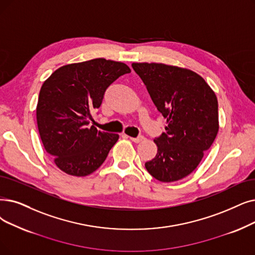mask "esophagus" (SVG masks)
I'll list each match as a JSON object with an SVG mask.
<instances>
[{
  "mask_svg": "<svg viewBox=\"0 0 255 255\" xmlns=\"http://www.w3.org/2000/svg\"><path fill=\"white\" fill-rule=\"evenodd\" d=\"M132 141L134 142H140L143 139V136H137V137H132V136H128Z\"/></svg>",
  "mask_w": 255,
  "mask_h": 255,
  "instance_id": "34e87169",
  "label": "esophagus"
}]
</instances>
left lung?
<instances>
[{
	"label": "left lung",
	"instance_id": "1",
	"mask_svg": "<svg viewBox=\"0 0 255 255\" xmlns=\"http://www.w3.org/2000/svg\"><path fill=\"white\" fill-rule=\"evenodd\" d=\"M153 103L167 119L165 132L154 139L155 158L147 171L161 182L190 175L218 134V99L200 75L184 68L156 62H133Z\"/></svg>",
	"mask_w": 255,
	"mask_h": 255
}]
</instances>
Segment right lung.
Here are the masks:
<instances>
[{
	"instance_id": "obj_1",
	"label": "right lung",
	"mask_w": 255,
	"mask_h": 255,
	"mask_svg": "<svg viewBox=\"0 0 255 255\" xmlns=\"http://www.w3.org/2000/svg\"><path fill=\"white\" fill-rule=\"evenodd\" d=\"M123 62L96 58L61 66L43 82L36 106L40 139L55 164L77 177L94 173L106 159L119 134L90 127L106 88L130 73Z\"/></svg>"
}]
</instances>
